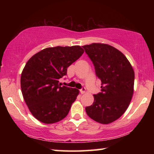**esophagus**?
<instances>
[{
	"label": "esophagus",
	"mask_w": 154,
	"mask_h": 154,
	"mask_svg": "<svg viewBox=\"0 0 154 154\" xmlns=\"http://www.w3.org/2000/svg\"><path fill=\"white\" fill-rule=\"evenodd\" d=\"M80 92H81V94H84L85 92V88L84 87L82 88V89L80 90Z\"/></svg>",
	"instance_id": "obj_1"
}]
</instances>
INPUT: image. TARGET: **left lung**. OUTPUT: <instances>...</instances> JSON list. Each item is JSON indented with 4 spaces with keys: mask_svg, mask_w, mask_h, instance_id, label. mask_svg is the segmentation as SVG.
<instances>
[{
    "mask_svg": "<svg viewBox=\"0 0 154 154\" xmlns=\"http://www.w3.org/2000/svg\"><path fill=\"white\" fill-rule=\"evenodd\" d=\"M101 81V92L94 94L93 104L85 107L91 119L103 124L117 120L128 107L134 92V72L128 60L107 44L82 46Z\"/></svg>",
    "mask_w": 154,
    "mask_h": 154,
    "instance_id": "8db88e82",
    "label": "left lung"
}]
</instances>
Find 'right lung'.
<instances>
[{"instance_id":"1","label":"right lung","mask_w":154,"mask_h":154,"mask_svg":"<svg viewBox=\"0 0 154 154\" xmlns=\"http://www.w3.org/2000/svg\"><path fill=\"white\" fill-rule=\"evenodd\" d=\"M83 52L79 45L48 48L26 62L21 75V89L30 113L38 121L54 124L69 113L79 91L61 86L59 79Z\"/></svg>"}]
</instances>
